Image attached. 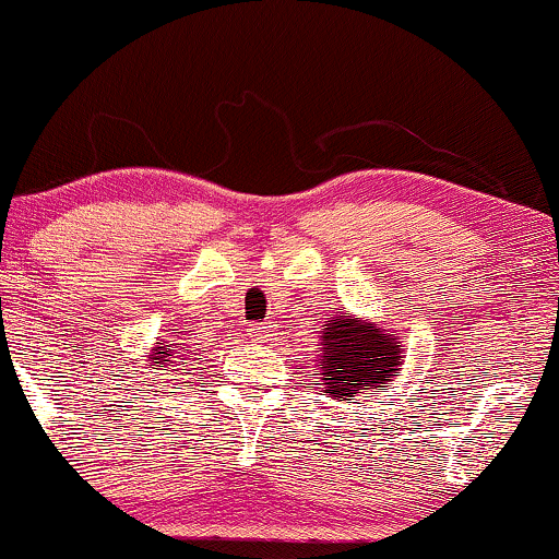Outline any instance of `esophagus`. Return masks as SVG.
Instances as JSON below:
<instances>
[{"instance_id": "1", "label": "esophagus", "mask_w": 559, "mask_h": 559, "mask_svg": "<svg viewBox=\"0 0 559 559\" xmlns=\"http://www.w3.org/2000/svg\"><path fill=\"white\" fill-rule=\"evenodd\" d=\"M249 331H252L254 342H271V336H273V325H267V323H254Z\"/></svg>"}]
</instances>
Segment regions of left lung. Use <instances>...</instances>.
<instances>
[{
  "label": "left lung",
  "mask_w": 559,
  "mask_h": 559,
  "mask_svg": "<svg viewBox=\"0 0 559 559\" xmlns=\"http://www.w3.org/2000/svg\"><path fill=\"white\" fill-rule=\"evenodd\" d=\"M318 365L325 394L344 402L391 381L402 365V342L396 331L342 312L325 320Z\"/></svg>",
  "instance_id": "8db88e82"
}]
</instances>
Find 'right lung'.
I'll return each instance as SVG.
<instances>
[{
    "instance_id": "right-lung-1",
    "label": "right lung",
    "mask_w": 559,
    "mask_h": 559,
    "mask_svg": "<svg viewBox=\"0 0 559 559\" xmlns=\"http://www.w3.org/2000/svg\"><path fill=\"white\" fill-rule=\"evenodd\" d=\"M168 342H157V346L155 349H152V355H150V360L157 365V370H165L168 368V362H170V357L173 355H178L176 349H168Z\"/></svg>"
}]
</instances>
